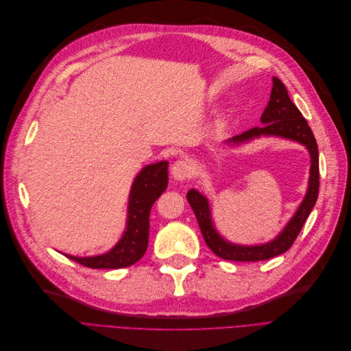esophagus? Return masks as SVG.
I'll use <instances>...</instances> for the list:
<instances>
[{
    "instance_id": "esophagus-1",
    "label": "esophagus",
    "mask_w": 351,
    "mask_h": 351,
    "mask_svg": "<svg viewBox=\"0 0 351 351\" xmlns=\"http://www.w3.org/2000/svg\"><path fill=\"white\" fill-rule=\"evenodd\" d=\"M193 165L187 160H177L171 165V176L177 181H182L191 176Z\"/></svg>"
}]
</instances>
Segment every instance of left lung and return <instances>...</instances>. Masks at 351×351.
Wrapping results in <instances>:
<instances>
[{
  "mask_svg": "<svg viewBox=\"0 0 351 351\" xmlns=\"http://www.w3.org/2000/svg\"><path fill=\"white\" fill-rule=\"evenodd\" d=\"M260 120L264 125L250 128L244 131L243 134L232 137L226 143H228L230 145H239L263 136H270L287 138L303 144L308 149L311 158L307 193L302 204L297 208L295 214L291 217L290 221L281 230V232L274 240L258 245H240L227 241L224 237L219 234V231L215 230L214 221L211 219V208L207 197L191 189L187 193V199L197 217V221L199 228H202L206 244L210 247V250L215 256H219L220 258L224 260L261 261L286 253L293 245L298 232L302 231L307 217L310 215L317 202V197H319V148H317L313 131L308 127L306 119L293 104L286 86L282 84L277 77H273L271 95Z\"/></svg>",
  "mask_w": 351,
  "mask_h": 351,
  "instance_id": "8db88e82",
  "label": "left lung"
}]
</instances>
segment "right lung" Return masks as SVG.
<instances>
[{
    "label": "right lung",
    "instance_id": "obj_1",
    "mask_svg": "<svg viewBox=\"0 0 351 351\" xmlns=\"http://www.w3.org/2000/svg\"><path fill=\"white\" fill-rule=\"evenodd\" d=\"M167 170L169 161H160L145 165L137 174L128 197L127 227L120 241L110 252L94 257L64 256L90 269H123L137 263L148 245L149 211L169 184Z\"/></svg>",
    "mask_w": 351,
    "mask_h": 351
}]
</instances>
